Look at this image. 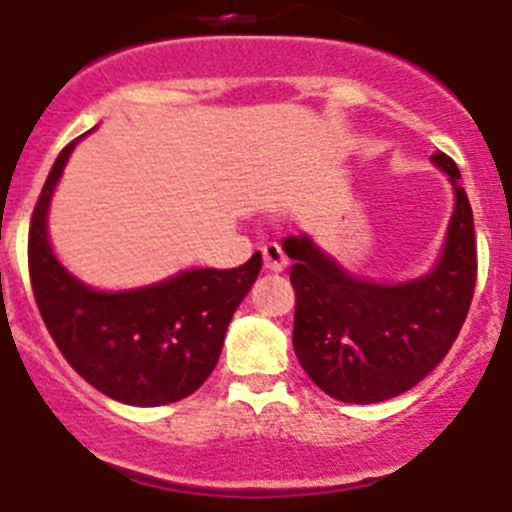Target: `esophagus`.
Instances as JSON below:
<instances>
[{
  "instance_id": "esophagus-1",
  "label": "esophagus",
  "mask_w": 512,
  "mask_h": 512,
  "mask_svg": "<svg viewBox=\"0 0 512 512\" xmlns=\"http://www.w3.org/2000/svg\"><path fill=\"white\" fill-rule=\"evenodd\" d=\"M262 257H265V267L270 272H283L288 260H285V252L278 242H270V245L262 247Z\"/></svg>"
}]
</instances>
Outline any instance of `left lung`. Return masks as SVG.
Masks as SVG:
<instances>
[{
    "mask_svg": "<svg viewBox=\"0 0 512 512\" xmlns=\"http://www.w3.org/2000/svg\"><path fill=\"white\" fill-rule=\"evenodd\" d=\"M432 161L450 176L457 204L439 265L427 278L366 283L321 255L308 237L285 240L295 260V356L333 399L374 404L404 394L447 356L465 323L477 280L472 207L455 161L442 151Z\"/></svg>",
    "mask_w": 512,
    "mask_h": 512,
    "instance_id": "left-lung-1",
    "label": "left lung"
}]
</instances>
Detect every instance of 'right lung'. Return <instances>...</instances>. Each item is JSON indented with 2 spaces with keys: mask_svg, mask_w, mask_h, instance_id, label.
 I'll list each match as a JSON object with an SVG mask.
<instances>
[{
  "mask_svg": "<svg viewBox=\"0 0 512 512\" xmlns=\"http://www.w3.org/2000/svg\"><path fill=\"white\" fill-rule=\"evenodd\" d=\"M75 141L62 148L37 197L27 240L32 293L70 366L111 399L161 407L194 394L214 371L224 333L262 267L186 270L131 293H95L62 270L47 242V204Z\"/></svg>",
  "mask_w": 512,
  "mask_h": 512,
  "instance_id": "obj_1",
  "label": "right lung"
}]
</instances>
